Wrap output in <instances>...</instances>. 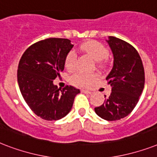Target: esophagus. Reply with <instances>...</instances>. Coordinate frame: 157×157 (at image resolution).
<instances>
[{"mask_svg":"<svg viewBox=\"0 0 157 157\" xmlns=\"http://www.w3.org/2000/svg\"><path fill=\"white\" fill-rule=\"evenodd\" d=\"M81 92L84 94H90L92 93L90 90H81Z\"/></svg>","mask_w":157,"mask_h":157,"instance_id":"esophagus-1","label":"esophagus"}]
</instances>
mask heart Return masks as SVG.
<instances>
[{"label": "heart", "instance_id": "1", "mask_svg": "<svg viewBox=\"0 0 157 157\" xmlns=\"http://www.w3.org/2000/svg\"><path fill=\"white\" fill-rule=\"evenodd\" d=\"M81 50L92 57L96 62H100L106 59L108 54V50L102 43L96 40L86 41L81 45ZM65 67L69 71L75 69L76 66V53L71 50L67 54L65 59ZM97 79L96 74L85 73L82 71H78L71 77V82L73 85L80 87H86L93 83Z\"/></svg>", "mask_w": 157, "mask_h": 157}]
</instances>
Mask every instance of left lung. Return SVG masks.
Masks as SVG:
<instances>
[{
  "label": "left lung",
  "instance_id": "8db88e82",
  "mask_svg": "<svg viewBox=\"0 0 157 157\" xmlns=\"http://www.w3.org/2000/svg\"><path fill=\"white\" fill-rule=\"evenodd\" d=\"M107 44L113 54V67L106 77L112 93L103 105L94 108L106 121L124 118L134 110L144 88L145 75L139 53L129 43L108 36Z\"/></svg>",
  "mask_w": 157,
  "mask_h": 157
}]
</instances>
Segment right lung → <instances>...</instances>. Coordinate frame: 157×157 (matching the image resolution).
<instances>
[{
	"label": "right lung",
	"mask_w": 157,
	"mask_h": 157,
	"mask_svg": "<svg viewBox=\"0 0 157 157\" xmlns=\"http://www.w3.org/2000/svg\"><path fill=\"white\" fill-rule=\"evenodd\" d=\"M71 40L47 38L28 47L21 57L18 83L21 94L32 111L46 121H57L68 114L80 90L54 85L63 71L67 54L72 49Z\"/></svg>",
	"instance_id": "1"
}]
</instances>
